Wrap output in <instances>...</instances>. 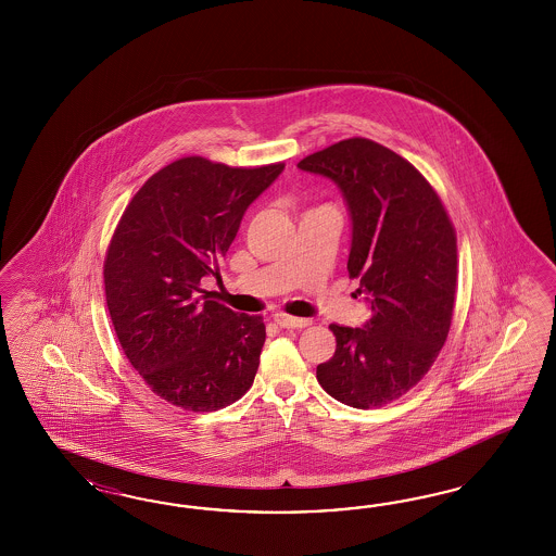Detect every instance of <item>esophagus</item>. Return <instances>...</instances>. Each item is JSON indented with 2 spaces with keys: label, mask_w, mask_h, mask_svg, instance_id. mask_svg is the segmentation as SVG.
I'll return each instance as SVG.
<instances>
[{
  "label": "esophagus",
  "mask_w": 556,
  "mask_h": 556,
  "mask_svg": "<svg viewBox=\"0 0 556 556\" xmlns=\"http://www.w3.org/2000/svg\"><path fill=\"white\" fill-rule=\"evenodd\" d=\"M273 320L281 328H305V326H309V320L293 318V316H287V314H275Z\"/></svg>",
  "instance_id": "34e87169"
}]
</instances>
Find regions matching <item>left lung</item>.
<instances>
[{
  "label": "left lung",
  "mask_w": 556,
  "mask_h": 556,
  "mask_svg": "<svg viewBox=\"0 0 556 556\" xmlns=\"http://www.w3.org/2000/svg\"><path fill=\"white\" fill-rule=\"evenodd\" d=\"M298 167L340 187L353 219L346 269L370 305L363 328L330 324L337 351L318 365V383L351 407L389 404L418 386L448 337L455 226L420 170L369 138L340 140Z\"/></svg>",
  "instance_id": "obj_1"
}]
</instances>
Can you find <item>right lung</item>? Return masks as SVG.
Returning a JSON list of instances; mask_svg holds the SVG:
<instances>
[{
	"instance_id": "add662e5",
	"label": "right lung",
	"mask_w": 556,
	"mask_h": 556,
	"mask_svg": "<svg viewBox=\"0 0 556 556\" xmlns=\"http://www.w3.org/2000/svg\"><path fill=\"white\" fill-rule=\"evenodd\" d=\"M283 167L184 156L156 170L119 218L103 261L105 302L126 358L168 404L216 412L253 386L263 318L216 302L202 279L218 277L247 207Z\"/></svg>"
}]
</instances>
